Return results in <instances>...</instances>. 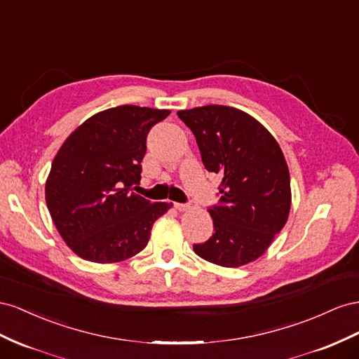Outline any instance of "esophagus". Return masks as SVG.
Listing matches in <instances>:
<instances>
[{
	"instance_id": "obj_1",
	"label": "esophagus",
	"mask_w": 359,
	"mask_h": 359,
	"mask_svg": "<svg viewBox=\"0 0 359 359\" xmlns=\"http://www.w3.org/2000/svg\"><path fill=\"white\" fill-rule=\"evenodd\" d=\"M174 208H176L179 212H185L189 209V204L185 203H174Z\"/></svg>"
}]
</instances>
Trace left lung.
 I'll return each mask as SVG.
<instances>
[{
    "mask_svg": "<svg viewBox=\"0 0 359 359\" xmlns=\"http://www.w3.org/2000/svg\"><path fill=\"white\" fill-rule=\"evenodd\" d=\"M177 116L196 137L204 167L222 177L219 203L208 209L215 233L194 251L224 268L257 260L290 213V174L280 144L259 120L233 107L206 105Z\"/></svg>",
    "mask_w": 359,
    "mask_h": 359,
    "instance_id": "left-lung-1",
    "label": "left lung"
}]
</instances>
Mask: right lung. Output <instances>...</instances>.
Instances as JSON below:
<instances>
[{"instance_id":"1","label":"right lung","mask_w":359,"mask_h":359,"mask_svg":"<svg viewBox=\"0 0 359 359\" xmlns=\"http://www.w3.org/2000/svg\"><path fill=\"white\" fill-rule=\"evenodd\" d=\"M170 109L121 105L87 118L66 138L50 165L46 206L78 257L117 263L146 248L153 224L172 204L150 203L140 185L149 130Z\"/></svg>"}]
</instances>
